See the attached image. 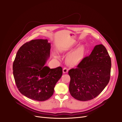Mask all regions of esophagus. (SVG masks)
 I'll list each match as a JSON object with an SVG mask.
<instances>
[{
	"label": "esophagus",
	"instance_id": "1",
	"mask_svg": "<svg viewBox=\"0 0 122 122\" xmlns=\"http://www.w3.org/2000/svg\"><path fill=\"white\" fill-rule=\"evenodd\" d=\"M68 71V69L67 68L64 67L63 69V72L64 73H67Z\"/></svg>",
	"mask_w": 122,
	"mask_h": 122
}]
</instances>
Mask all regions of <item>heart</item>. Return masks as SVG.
Wrapping results in <instances>:
<instances>
[{"label": "heart", "mask_w": 122, "mask_h": 122, "mask_svg": "<svg viewBox=\"0 0 122 122\" xmlns=\"http://www.w3.org/2000/svg\"><path fill=\"white\" fill-rule=\"evenodd\" d=\"M81 57V51L80 49H77L69 54L66 57V60L68 64L74 65L80 61Z\"/></svg>", "instance_id": "heart-1"}]
</instances>
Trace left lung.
Wrapping results in <instances>:
<instances>
[{
  "label": "left lung",
  "mask_w": 122,
  "mask_h": 122,
  "mask_svg": "<svg viewBox=\"0 0 122 122\" xmlns=\"http://www.w3.org/2000/svg\"><path fill=\"white\" fill-rule=\"evenodd\" d=\"M111 66L106 48L102 44L96 45L88 56L68 71L71 77L69 91L71 96L83 101L97 97L109 82Z\"/></svg>",
  "instance_id": "left-lung-1"
}]
</instances>
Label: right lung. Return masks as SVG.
<instances>
[{
  "label": "right lung",
  "instance_id": "1",
  "mask_svg": "<svg viewBox=\"0 0 122 122\" xmlns=\"http://www.w3.org/2000/svg\"><path fill=\"white\" fill-rule=\"evenodd\" d=\"M51 43L47 39L32 40L18 50L13 63V74L20 92L33 100L43 101L50 98L61 78V66H45L50 57Z\"/></svg>",
  "mask_w": 122,
  "mask_h": 122
}]
</instances>
